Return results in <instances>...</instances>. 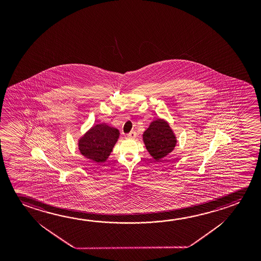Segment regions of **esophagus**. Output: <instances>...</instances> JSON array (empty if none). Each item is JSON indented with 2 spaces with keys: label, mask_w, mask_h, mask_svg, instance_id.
<instances>
[{
  "label": "esophagus",
  "mask_w": 261,
  "mask_h": 261,
  "mask_svg": "<svg viewBox=\"0 0 261 261\" xmlns=\"http://www.w3.org/2000/svg\"><path fill=\"white\" fill-rule=\"evenodd\" d=\"M127 137L129 138H131V139H134V138H136V137H137V133L135 132V131H132V132L129 133Z\"/></svg>",
  "instance_id": "obj_1"
}]
</instances>
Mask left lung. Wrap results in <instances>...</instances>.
Segmentation results:
<instances>
[{
  "instance_id": "left-lung-1",
  "label": "left lung",
  "mask_w": 261,
  "mask_h": 261,
  "mask_svg": "<svg viewBox=\"0 0 261 261\" xmlns=\"http://www.w3.org/2000/svg\"><path fill=\"white\" fill-rule=\"evenodd\" d=\"M145 147L156 161L171 153L176 145V137L170 125L164 119H156L143 134Z\"/></svg>"
}]
</instances>
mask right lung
Returning <instances> with one entry per match:
<instances>
[{
	"mask_svg": "<svg viewBox=\"0 0 261 261\" xmlns=\"http://www.w3.org/2000/svg\"><path fill=\"white\" fill-rule=\"evenodd\" d=\"M119 130L106 124H94L78 140V148L85 158L103 163L111 154L119 137Z\"/></svg>",
	"mask_w": 261,
	"mask_h": 261,
	"instance_id": "obj_1",
	"label": "right lung"
}]
</instances>
